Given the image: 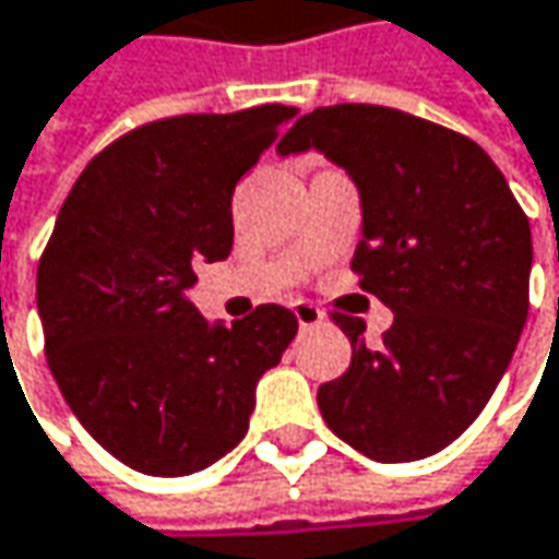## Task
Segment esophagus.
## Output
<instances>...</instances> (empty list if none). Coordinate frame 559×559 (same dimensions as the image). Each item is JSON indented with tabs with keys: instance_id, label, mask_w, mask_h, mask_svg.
Here are the masks:
<instances>
[{
	"instance_id": "obj_1",
	"label": "esophagus",
	"mask_w": 559,
	"mask_h": 559,
	"mask_svg": "<svg viewBox=\"0 0 559 559\" xmlns=\"http://www.w3.org/2000/svg\"><path fill=\"white\" fill-rule=\"evenodd\" d=\"M294 317H297L300 330H313V326H320V323H323L320 307H313V304H307V300H297V304H294Z\"/></svg>"
}]
</instances>
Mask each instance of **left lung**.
I'll list each match as a JSON object with an SVG mask.
<instances>
[{
	"instance_id": "obj_1",
	"label": "left lung",
	"mask_w": 559,
	"mask_h": 559,
	"mask_svg": "<svg viewBox=\"0 0 559 559\" xmlns=\"http://www.w3.org/2000/svg\"><path fill=\"white\" fill-rule=\"evenodd\" d=\"M355 181L361 242L352 269L393 310L378 348L342 317L352 365L317 393L345 444L381 464L448 448L489 403L528 320L532 227L480 146L381 105H330L281 136Z\"/></svg>"
}]
</instances>
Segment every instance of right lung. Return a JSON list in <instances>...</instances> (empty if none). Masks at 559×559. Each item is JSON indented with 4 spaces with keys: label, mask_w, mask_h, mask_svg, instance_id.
<instances>
[{
    "label": "right lung",
    "mask_w": 559,
    "mask_h": 559,
    "mask_svg": "<svg viewBox=\"0 0 559 559\" xmlns=\"http://www.w3.org/2000/svg\"><path fill=\"white\" fill-rule=\"evenodd\" d=\"M297 115H181L115 140L76 178L37 265L47 365L85 431L150 477H188L249 431L255 383L297 335L278 304L207 323L188 300L233 249V188Z\"/></svg>",
    "instance_id": "obj_1"
}]
</instances>
